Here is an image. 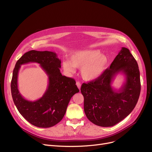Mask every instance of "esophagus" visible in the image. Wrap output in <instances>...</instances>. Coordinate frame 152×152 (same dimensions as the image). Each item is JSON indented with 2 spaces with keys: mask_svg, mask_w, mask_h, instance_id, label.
Segmentation results:
<instances>
[{
  "mask_svg": "<svg viewBox=\"0 0 152 152\" xmlns=\"http://www.w3.org/2000/svg\"><path fill=\"white\" fill-rule=\"evenodd\" d=\"M76 86H77V87H78V89L80 90V89H81V83H79V82H76Z\"/></svg>",
  "mask_w": 152,
  "mask_h": 152,
  "instance_id": "34e87169",
  "label": "esophagus"
}]
</instances>
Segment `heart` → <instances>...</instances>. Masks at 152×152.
Here are the masks:
<instances>
[{
    "mask_svg": "<svg viewBox=\"0 0 152 152\" xmlns=\"http://www.w3.org/2000/svg\"><path fill=\"white\" fill-rule=\"evenodd\" d=\"M108 63V58L97 49L79 50L72 53L69 61H64L62 68L68 74H73L76 68H81V75L87 81L100 77L104 73Z\"/></svg>",
    "mask_w": 152,
    "mask_h": 152,
    "instance_id": "heart-1",
    "label": "heart"
}]
</instances>
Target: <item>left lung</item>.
Masks as SVG:
<instances>
[{"instance_id":"obj_1","label":"left lung","mask_w":152,"mask_h":152,"mask_svg":"<svg viewBox=\"0 0 152 152\" xmlns=\"http://www.w3.org/2000/svg\"><path fill=\"white\" fill-rule=\"evenodd\" d=\"M120 72L125 75L126 82L116 91L111 83ZM140 89L138 64L129 50L122 47L110 68L100 77L82 84L85 114L95 125L113 126L132 112L139 100Z\"/></svg>"}]
</instances>
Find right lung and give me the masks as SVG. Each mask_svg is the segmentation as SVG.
Instances as JSON below:
<instances>
[{"instance_id":"add662e5","label":"right lung","mask_w":152,"mask_h":152,"mask_svg":"<svg viewBox=\"0 0 152 152\" xmlns=\"http://www.w3.org/2000/svg\"><path fill=\"white\" fill-rule=\"evenodd\" d=\"M36 62L41 65L49 79L43 96L36 101L23 98L18 88V75L20 65ZM61 60L56 53L30 50L17 61L13 71L11 92L13 102L20 113L36 127H50L58 123L65 115L71 98L79 92L74 79L60 73Z\"/></svg>"}]
</instances>
